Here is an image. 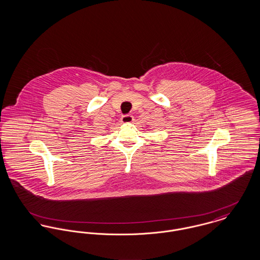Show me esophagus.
<instances>
[{
    "label": "esophagus",
    "mask_w": 260,
    "mask_h": 260,
    "mask_svg": "<svg viewBox=\"0 0 260 260\" xmlns=\"http://www.w3.org/2000/svg\"><path fill=\"white\" fill-rule=\"evenodd\" d=\"M134 121V117L132 115H125L121 118V122L124 124H127V123H132Z\"/></svg>",
    "instance_id": "esophagus-1"
}]
</instances>
